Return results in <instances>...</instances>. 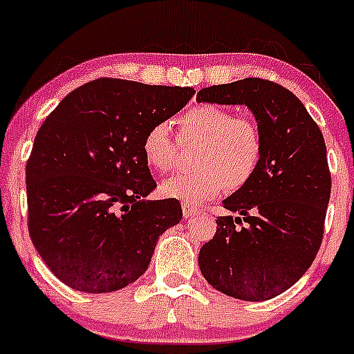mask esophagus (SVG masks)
Segmentation results:
<instances>
[{"label": "esophagus", "instance_id": "34e87169", "mask_svg": "<svg viewBox=\"0 0 354 354\" xmlns=\"http://www.w3.org/2000/svg\"><path fill=\"white\" fill-rule=\"evenodd\" d=\"M181 208H183V214H185V218H191L194 216V214H198V209L194 208V206H191L189 203H183Z\"/></svg>", "mask_w": 354, "mask_h": 354}]
</instances>
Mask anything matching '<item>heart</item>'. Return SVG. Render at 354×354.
Here are the masks:
<instances>
[{
	"instance_id": "heart-1",
	"label": "heart",
	"mask_w": 354,
	"mask_h": 354,
	"mask_svg": "<svg viewBox=\"0 0 354 354\" xmlns=\"http://www.w3.org/2000/svg\"><path fill=\"white\" fill-rule=\"evenodd\" d=\"M185 140L200 141L194 151L193 171L176 173L161 183L165 196L191 205L218 196L225 186L239 189L253 178L263 154L258 124L251 118L234 116L218 104H196L176 120ZM141 151L156 171H168L174 165L176 143L168 123H154L146 129Z\"/></svg>"
}]
</instances>
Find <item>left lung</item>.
<instances>
[{"instance_id": "1", "label": "left lung", "mask_w": 354, "mask_h": 354, "mask_svg": "<svg viewBox=\"0 0 354 354\" xmlns=\"http://www.w3.org/2000/svg\"><path fill=\"white\" fill-rule=\"evenodd\" d=\"M196 101L245 104L263 140L253 178L223 201L238 216L216 219L198 265L221 293L243 301L271 299L306 273L321 246L331 193L324 138L301 101L273 81L203 88Z\"/></svg>"}]
</instances>
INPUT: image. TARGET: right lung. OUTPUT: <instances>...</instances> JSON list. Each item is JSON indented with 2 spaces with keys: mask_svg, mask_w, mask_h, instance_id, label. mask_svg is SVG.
Segmentation results:
<instances>
[{
  "mask_svg": "<svg viewBox=\"0 0 354 354\" xmlns=\"http://www.w3.org/2000/svg\"><path fill=\"white\" fill-rule=\"evenodd\" d=\"M193 88L101 78L44 120L26 165L28 228L53 274L83 293L136 281L158 238L183 218L156 188L141 151L146 129L176 115Z\"/></svg>",
  "mask_w": 354,
  "mask_h": 354,
  "instance_id": "1",
  "label": "right lung"
}]
</instances>
